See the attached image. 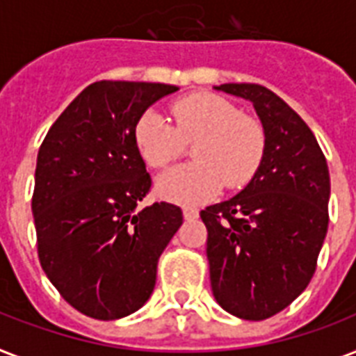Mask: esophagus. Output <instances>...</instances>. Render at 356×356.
Wrapping results in <instances>:
<instances>
[{"instance_id": "1", "label": "esophagus", "mask_w": 356, "mask_h": 356, "mask_svg": "<svg viewBox=\"0 0 356 356\" xmlns=\"http://www.w3.org/2000/svg\"><path fill=\"white\" fill-rule=\"evenodd\" d=\"M183 218L186 219V221H192V219H197V218H199V210H197V208H192V207L183 208Z\"/></svg>"}]
</instances>
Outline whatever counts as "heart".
Returning a JSON list of instances; mask_svg holds the SVG:
<instances>
[{
    "label": "heart",
    "mask_w": 356,
    "mask_h": 356,
    "mask_svg": "<svg viewBox=\"0 0 356 356\" xmlns=\"http://www.w3.org/2000/svg\"><path fill=\"white\" fill-rule=\"evenodd\" d=\"M172 118L148 109L138 117L133 137L152 168H164L183 153L184 143H195V163L164 172L157 193L186 207L203 204L223 186L241 188L256 175L265 155V129L238 106L216 95H192L172 106Z\"/></svg>",
    "instance_id": "b5f03b06"
}]
</instances>
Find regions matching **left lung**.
Wrapping results in <instances>:
<instances>
[{
	"label": "left lung",
	"mask_w": 356,
	"mask_h": 356,
	"mask_svg": "<svg viewBox=\"0 0 356 356\" xmlns=\"http://www.w3.org/2000/svg\"><path fill=\"white\" fill-rule=\"evenodd\" d=\"M213 89L248 100L265 129V155L232 199L201 210L216 302L243 320H265L305 291L329 225V170L313 131L258 83Z\"/></svg>",
	"instance_id": "obj_1"
}]
</instances>
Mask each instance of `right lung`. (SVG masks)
I'll return each mask as SVG.
<instances>
[{
  "instance_id": "right-lung-1",
  "label": "right lung",
  "mask_w": 356,
  "mask_h": 356,
  "mask_svg": "<svg viewBox=\"0 0 356 356\" xmlns=\"http://www.w3.org/2000/svg\"><path fill=\"white\" fill-rule=\"evenodd\" d=\"M177 86L102 80L83 89L43 138L34 175L38 256L62 298L97 320L135 313L152 296L181 208L138 210L152 177L137 149L138 117Z\"/></svg>"
}]
</instances>
